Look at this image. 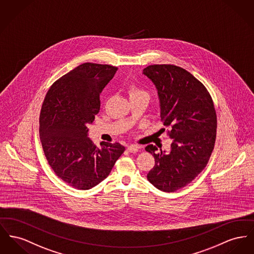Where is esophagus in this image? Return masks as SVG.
Masks as SVG:
<instances>
[{
    "instance_id": "34e87169",
    "label": "esophagus",
    "mask_w": 254,
    "mask_h": 254,
    "mask_svg": "<svg viewBox=\"0 0 254 254\" xmlns=\"http://www.w3.org/2000/svg\"><path fill=\"white\" fill-rule=\"evenodd\" d=\"M127 150H128L129 152H136V151L139 150V147L136 146V145H130V146L127 147Z\"/></svg>"
}]
</instances>
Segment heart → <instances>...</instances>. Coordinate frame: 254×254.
<instances>
[{
  "label": "heart",
  "mask_w": 254,
  "mask_h": 254,
  "mask_svg": "<svg viewBox=\"0 0 254 254\" xmlns=\"http://www.w3.org/2000/svg\"><path fill=\"white\" fill-rule=\"evenodd\" d=\"M129 93H130V96H134V95H146V96H148V93L146 91L140 89L136 86H131L130 89H129Z\"/></svg>",
  "instance_id": "heart-1"
}]
</instances>
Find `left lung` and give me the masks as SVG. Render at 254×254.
<instances>
[{
  "instance_id": "1",
  "label": "left lung",
  "mask_w": 254,
  "mask_h": 254,
  "mask_svg": "<svg viewBox=\"0 0 254 254\" xmlns=\"http://www.w3.org/2000/svg\"><path fill=\"white\" fill-rule=\"evenodd\" d=\"M155 85L160 103V117L171 127V149H145L155 159L147 176L149 182L164 192L186 186L205 168L214 149L217 115L204 85L185 69L170 64L149 65L143 70Z\"/></svg>"
}]
</instances>
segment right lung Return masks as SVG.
Instances as JSON below:
<instances>
[{
  "label": "right lung",
  "instance_id": "obj_1",
  "mask_svg": "<svg viewBox=\"0 0 254 254\" xmlns=\"http://www.w3.org/2000/svg\"><path fill=\"white\" fill-rule=\"evenodd\" d=\"M118 68L83 63L61 76L48 91L39 118L46 158L56 175L78 190H88L108 177L125 151L119 143L97 148L87 126L100 111V94Z\"/></svg>",
  "mask_w": 254,
  "mask_h": 254
}]
</instances>
